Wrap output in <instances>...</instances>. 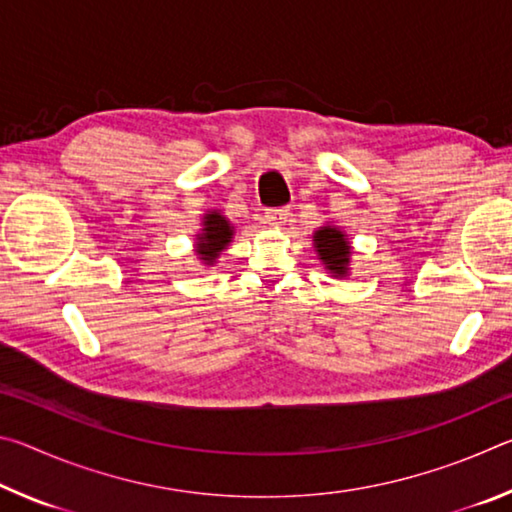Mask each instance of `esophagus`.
I'll return each mask as SVG.
<instances>
[{
  "mask_svg": "<svg viewBox=\"0 0 512 512\" xmlns=\"http://www.w3.org/2000/svg\"><path fill=\"white\" fill-rule=\"evenodd\" d=\"M264 216H266V223L271 225V228H282V225H287L291 210L289 207H280V210H268Z\"/></svg>",
  "mask_w": 512,
  "mask_h": 512,
  "instance_id": "obj_1",
  "label": "esophagus"
}]
</instances>
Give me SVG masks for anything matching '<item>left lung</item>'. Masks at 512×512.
I'll list each match as a JSON object with an SVG mask.
<instances>
[{"label": "left lung", "mask_w": 512, "mask_h": 512, "mask_svg": "<svg viewBox=\"0 0 512 512\" xmlns=\"http://www.w3.org/2000/svg\"><path fill=\"white\" fill-rule=\"evenodd\" d=\"M314 248L318 259L334 277H345L350 271V241L336 225H323L314 232Z\"/></svg>", "instance_id": "8db88e82"}]
</instances>
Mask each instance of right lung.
<instances>
[{
    "label": "right lung",
    "instance_id": "obj_1",
    "mask_svg": "<svg viewBox=\"0 0 512 512\" xmlns=\"http://www.w3.org/2000/svg\"><path fill=\"white\" fill-rule=\"evenodd\" d=\"M201 232L196 235V255L201 259L203 264L212 266L216 262V257H219L225 246L232 241V235H235V228H232V223L225 219L221 212H207L201 221Z\"/></svg>",
    "mask_w": 512,
    "mask_h": 512
}]
</instances>
